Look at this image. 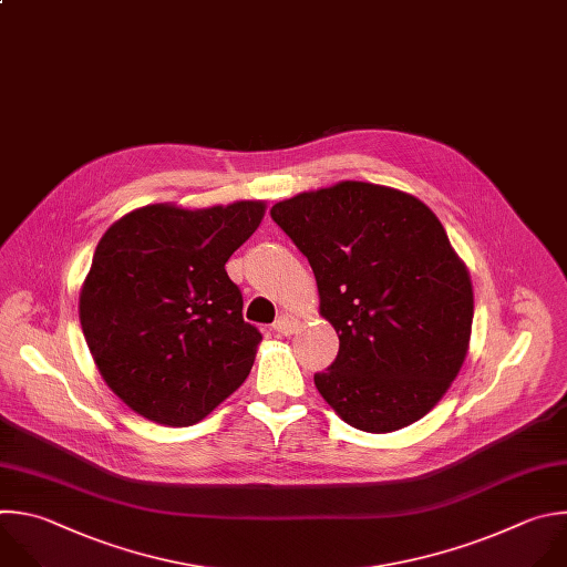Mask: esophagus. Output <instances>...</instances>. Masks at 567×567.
<instances>
[{
  "instance_id": "esophagus-1",
  "label": "esophagus",
  "mask_w": 567,
  "mask_h": 567,
  "mask_svg": "<svg viewBox=\"0 0 567 567\" xmlns=\"http://www.w3.org/2000/svg\"><path fill=\"white\" fill-rule=\"evenodd\" d=\"M297 326H299V319L292 317V315H288V312L279 315L277 321L272 323V328H275L277 332H281V334H292V332L297 330Z\"/></svg>"
}]
</instances>
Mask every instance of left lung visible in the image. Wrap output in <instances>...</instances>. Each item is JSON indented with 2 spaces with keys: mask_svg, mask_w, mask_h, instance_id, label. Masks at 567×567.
I'll list each match as a JSON object with an SVG mask.
<instances>
[{
  "mask_svg": "<svg viewBox=\"0 0 567 567\" xmlns=\"http://www.w3.org/2000/svg\"><path fill=\"white\" fill-rule=\"evenodd\" d=\"M270 216L308 259L339 334L334 362L315 373L321 398L369 433L426 415L465 362L474 319L470 272L437 216L358 181L281 200Z\"/></svg>",
  "mask_w": 567,
  "mask_h": 567,
  "instance_id": "left-lung-1",
  "label": "left lung"
}]
</instances>
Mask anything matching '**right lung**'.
<instances>
[{
	"label": "right lung",
	"mask_w": 567,
	"mask_h": 567,
	"mask_svg": "<svg viewBox=\"0 0 567 567\" xmlns=\"http://www.w3.org/2000/svg\"><path fill=\"white\" fill-rule=\"evenodd\" d=\"M266 205H147L100 239L80 292V323L109 389L167 426L203 420L250 375L261 332L225 264Z\"/></svg>",
	"instance_id": "add662e5"
}]
</instances>
